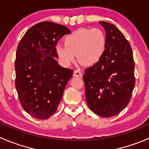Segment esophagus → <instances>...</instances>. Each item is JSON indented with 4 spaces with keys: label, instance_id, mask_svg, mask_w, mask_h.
Returning <instances> with one entry per match:
<instances>
[{
    "label": "esophagus",
    "instance_id": "esophagus-1",
    "mask_svg": "<svg viewBox=\"0 0 149 149\" xmlns=\"http://www.w3.org/2000/svg\"><path fill=\"white\" fill-rule=\"evenodd\" d=\"M82 73L80 71V70H75L73 72V76H81Z\"/></svg>",
    "mask_w": 149,
    "mask_h": 149
}]
</instances>
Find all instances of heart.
<instances>
[{"label":"heart","mask_w":149,"mask_h":149,"mask_svg":"<svg viewBox=\"0 0 149 149\" xmlns=\"http://www.w3.org/2000/svg\"><path fill=\"white\" fill-rule=\"evenodd\" d=\"M107 39L104 32L98 28H81L66 36L65 45L55 47L58 58L65 65L74 62L76 55L85 65L98 63L106 49Z\"/></svg>","instance_id":"b5f03b06"}]
</instances>
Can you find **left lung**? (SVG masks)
<instances>
[{
    "label": "left lung",
    "mask_w": 149,
    "mask_h": 149,
    "mask_svg": "<svg viewBox=\"0 0 149 149\" xmlns=\"http://www.w3.org/2000/svg\"><path fill=\"white\" fill-rule=\"evenodd\" d=\"M107 45L100 61L84 70L86 100L92 112L102 118L115 116L127 105L136 79L133 51L115 25L100 22Z\"/></svg>",
    "instance_id": "1"
}]
</instances>
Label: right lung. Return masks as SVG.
Returning <instances> with one entry per match:
<instances>
[{
	"label": "right lung",
	"mask_w": 149,
	"mask_h": 149,
	"mask_svg": "<svg viewBox=\"0 0 149 149\" xmlns=\"http://www.w3.org/2000/svg\"><path fill=\"white\" fill-rule=\"evenodd\" d=\"M71 31L66 26L42 22L31 26L18 45L15 86L19 102L34 118L47 119L58 109L73 70L58 63V40Z\"/></svg>",
	"instance_id": "obj_1"
}]
</instances>
